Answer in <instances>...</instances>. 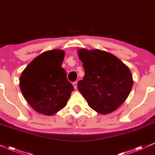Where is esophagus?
<instances>
[{
  "mask_svg": "<svg viewBox=\"0 0 155 155\" xmlns=\"http://www.w3.org/2000/svg\"><path fill=\"white\" fill-rule=\"evenodd\" d=\"M72 85H73L74 89H77V88H78V83H77V82H74V83H72Z\"/></svg>",
  "mask_w": 155,
  "mask_h": 155,
  "instance_id": "esophagus-1",
  "label": "esophagus"
}]
</instances>
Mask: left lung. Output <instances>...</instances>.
Returning a JSON list of instances; mask_svg holds the SVG:
<instances>
[{
    "label": "left lung",
    "mask_w": 155,
    "mask_h": 155,
    "mask_svg": "<svg viewBox=\"0 0 155 155\" xmlns=\"http://www.w3.org/2000/svg\"><path fill=\"white\" fill-rule=\"evenodd\" d=\"M78 54L85 71L78 88L89 107L102 114L115 111L132 89L129 68L113 54L99 49L81 48Z\"/></svg>",
    "instance_id": "left-lung-1"
}]
</instances>
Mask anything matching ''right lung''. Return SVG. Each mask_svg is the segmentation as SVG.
<instances>
[{
    "label": "right lung",
    "instance_id": "add662e5",
    "mask_svg": "<svg viewBox=\"0 0 155 155\" xmlns=\"http://www.w3.org/2000/svg\"><path fill=\"white\" fill-rule=\"evenodd\" d=\"M64 51H47L35 58L20 76L19 86L25 100L38 113L52 115L66 106L73 85L61 67Z\"/></svg>",
    "mask_w": 155,
    "mask_h": 155
}]
</instances>
